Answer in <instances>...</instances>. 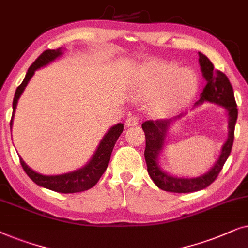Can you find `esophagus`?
Returning a JSON list of instances; mask_svg holds the SVG:
<instances>
[{"instance_id": "1", "label": "esophagus", "mask_w": 248, "mask_h": 248, "mask_svg": "<svg viewBox=\"0 0 248 248\" xmlns=\"http://www.w3.org/2000/svg\"><path fill=\"white\" fill-rule=\"evenodd\" d=\"M137 124H138V118L135 117V115L129 117L126 120V127H134V126H137Z\"/></svg>"}]
</instances>
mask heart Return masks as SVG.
<instances>
[{"label":"heart","mask_w":248,"mask_h":248,"mask_svg":"<svg viewBox=\"0 0 248 248\" xmlns=\"http://www.w3.org/2000/svg\"><path fill=\"white\" fill-rule=\"evenodd\" d=\"M199 91V78L190 69L173 62L154 60L140 67L131 77L130 96L137 102H150L148 112L166 118L184 108Z\"/></svg>","instance_id":"obj_1"}]
</instances>
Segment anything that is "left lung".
Listing matches in <instances>:
<instances>
[{
    "instance_id": "obj_1",
    "label": "left lung",
    "mask_w": 248,
    "mask_h": 248,
    "mask_svg": "<svg viewBox=\"0 0 248 248\" xmlns=\"http://www.w3.org/2000/svg\"><path fill=\"white\" fill-rule=\"evenodd\" d=\"M199 54L201 71L205 79L206 85L201 94V98L195 103V107L203 104L204 102H209V103L223 108L228 115V138L221 148L219 158L206 173L199 177H178L167 172L161 168L158 156L163 151L167 134L171 124L183 118L184 113L172 119H167V120L145 121L141 124V128L146 138L144 156L147 164V172L158 188L166 191H171V193H191V191L202 190L212 184L217 179L220 171L222 170L223 164L226 163L228 156L230 155L233 144L238 110H237V104L233 96L232 86L223 72L214 69V65L209 60V58L202 53H199Z\"/></svg>"
}]
</instances>
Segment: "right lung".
I'll return each mask as SVG.
<instances>
[{
    "label": "right lung",
    "mask_w": 248,
    "mask_h": 248,
    "mask_svg": "<svg viewBox=\"0 0 248 248\" xmlns=\"http://www.w3.org/2000/svg\"><path fill=\"white\" fill-rule=\"evenodd\" d=\"M64 53V48L59 47L57 49H46L42 53L39 57L36 59V61L29 67L27 74L24 81L21 82V85L16 88L15 98H13L12 103V118L10 121V128L12 129V124H13V117H15V112L16 108V104H18L19 98H20L21 94L24 93L26 86L28 85L29 80H31L32 76H34L35 71L38 70L39 68L45 67L48 63H51L54 60H57L58 58L62 57V54ZM124 131V124H117L113 127H111L107 134L104 135V137L102 138V140L98 144V146L93 154V156L84 167L80 169H77L75 171L68 173H62V174H55V176H46V174H42L36 172L29 168L27 164L25 163V161L22 160L21 156L20 163L22 168H24L25 172L27 173V176L34 181L38 186L47 188L49 190L58 191V193H79V191H84L92 188L97 184V181L100 180L102 174L104 173V171L107 170L110 162V157L112 150H113L114 144L117 143L118 138Z\"/></svg>",
    "instance_id": "add662e5"
}]
</instances>
